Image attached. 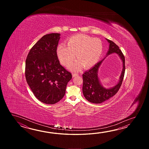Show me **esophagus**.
<instances>
[{"mask_svg": "<svg viewBox=\"0 0 149 149\" xmlns=\"http://www.w3.org/2000/svg\"><path fill=\"white\" fill-rule=\"evenodd\" d=\"M78 76V73H72V77H77V76Z\"/></svg>", "mask_w": 149, "mask_h": 149, "instance_id": "esophagus-1", "label": "esophagus"}]
</instances>
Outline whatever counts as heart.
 I'll use <instances>...</instances> for the list:
<instances>
[{
	"label": "heart",
	"mask_w": 149,
	"mask_h": 149,
	"mask_svg": "<svg viewBox=\"0 0 149 149\" xmlns=\"http://www.w3.org/2000/svg\"><path fill=\"white\" fill-rule=\"evenodd\" d=\"M103 51L101 39L85 35L73 36L68 39L67 46L63 44L57 46L56 52L61 62L65 66L72 63L76 57L79 61L70 68L74 71L94 66L100 59Z\"/></svg>",
	"instance_id": "obj_1"
}]
</instances>
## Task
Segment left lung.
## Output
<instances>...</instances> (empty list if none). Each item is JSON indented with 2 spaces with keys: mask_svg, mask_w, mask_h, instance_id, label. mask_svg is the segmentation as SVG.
Wrapping results in <instances>:
<instances>
[{
  "mask_svg": "<svg viewBox=\"0 0 149 149\" xmlns=\"http://www.w3.org/2000/svg\"><path fill=\"white\" fill-rule=\"evenodd\" d=\"M106 40L109 44V48L106 56L82 74L83 94L87 101L93 103H101L113 96L118 92L124 79L125 71V60L124 55L114 42L108 39H106ZM113 53L118 54L122 61L123 69L117 84L112 88L107 89L101 85L98 78V69L104 58L109 54Z\"/></svg>",
  "mask_w": 149,
  "mask_h": 149,
  "instance_id": "8db88e82",
  "label": "left lung"
}]
</instances>
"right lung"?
<instances>
[{
    "instance_id": "add662e5",
    "label": "right lung",
    "mask_w": 149,
    "mask_h": 149,
    "mask_svg": "<svg viewBox=\"0 0 149 149\" xmlns=\"http://www.w3.org/2000/svg\"><path fill=\"white\" fill-rule=\"evenodd\" d=\"M61 35L44 36L32 47L25 61V78L36 98L45 104H54L65 93L70 72L58 60L56 49Z\"/></svg>"
}]
</instances>
